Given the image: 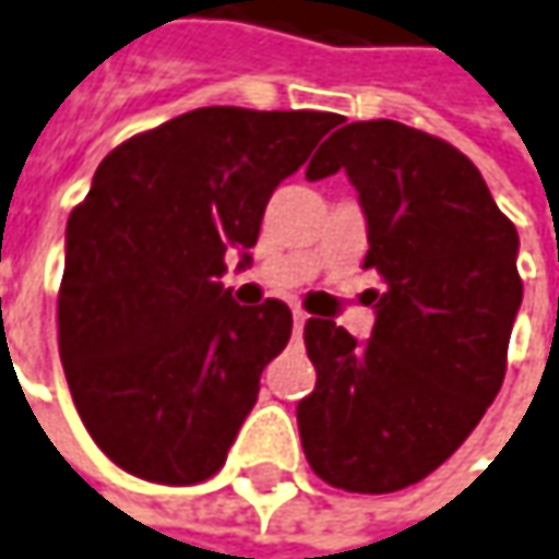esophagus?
Listing matches in <instances>:
<instances>
[{
  "mask_svg": "<svg viewBox=\"0 0 559 559\" xmlns=\"http://www.w3.org/2000/svg\"><path fill=\"white\" fill-rule=\"evenodd\" d=\"M304 323H307V313L304 310H294V338L304 335Z\"/></svg>",
  "mask_w": 559,
  "mask_h": 559,
  "instance_id": "34e87169",
  "label": "esophagus"
}]
</instances>
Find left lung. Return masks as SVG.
Here are the masks:
<instances>
[{"mask_svg": "<svg viewBox=\"0 0 559 559\" xmlns=\"http://www.w3.org/2000/svg\"><path fill=\"white\" fill-rule=\"evenodd\" d=\"M345 173L368 221V342L310 317L317 386L297 403L317 477L393 492L429 477L496 400L522 307L519 233L480 169L451 143L400 121H355L320 146L307 178Z\"/></svg>", "mask_w": 559, "mask_h": 559, "instance_id": "8db88e82", "label": "left lung"}]
</instances>
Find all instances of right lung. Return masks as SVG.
<instances>
[{
    "instance_id": "right-lung-1",
    "label": "right lung",
    "mask_w": 559,
    "mask_h": 559,
    "mask_svg": "<svg viewBox=\"0 0 559 559\" xmlns=\"http://www.w3.org/2000/svg\"><path fill=\"white\" fill-rule=\"evenodd\" d=\"M330 111L198 108L130 136L67 221L60 361L95 444L133 477H214L290 338L281 300L239 307L227 252L249 265L262 214Z\"/></svg>"
}]
</instances>
